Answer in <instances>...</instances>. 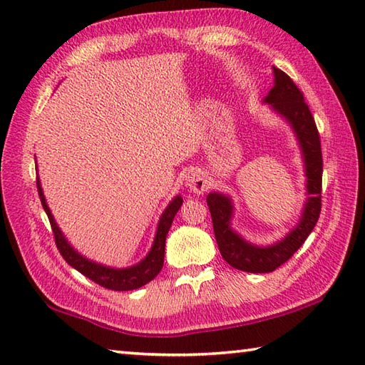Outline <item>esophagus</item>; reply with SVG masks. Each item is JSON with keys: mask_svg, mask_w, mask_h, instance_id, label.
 Segmentation results:
<instances>
[{"mask_svg": "<svg viewBox=\"0 0 365 365\" xmlns=\"http://www.w3.org/2000/svg\"><path fill=\"white\" fill-rule=\"evenodd\" d=\"M185 180H187V187L192 192H197V195H202V192L207 190V180L202 170L199 169L190 170L188 175L185 177Z\"/></svg>", "mask_w": 365, "mask_h": 365, "instance_id": "34e87169", "label": "esophagus"}]
</instances>
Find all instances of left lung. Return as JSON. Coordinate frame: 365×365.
I'll list each match as a JSON object with an SVG mask.
<instances>
[{"label": "left lung", "instance_id": "left-lung-1", "mask_svg": "<svg viewBox=\"0 0 365 365\" xmlns=\"http://www.w3.org/2000/svg\"><path fill=\"white\" fill-rule=\"evenodd\" d=\"M274 83L268 96L262 100L269 105V110L289 123L301 152L306 175V200L298 222L271 245H257L246 240L232 227L235 207L229 195L212 191L207 196L210 208L215 238L222 259L230 267L246 273H271L289 260L306 242L314 230L322 210V174L323 160L320 149V136L309 106L304 103L302 92L287 73L273 67Z\"/></svg>", "mask_w": 365, "mask_h": 365}]
</instances>
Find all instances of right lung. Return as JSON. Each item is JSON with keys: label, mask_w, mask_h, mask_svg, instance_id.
I'll use <instances>...</instances> for the list:
<instances>
[{"label": "right lung", "mask_w": 365, "mask_h": 365, "mask_svg": "<svg viewBox=\"0 0 365 365\" xmlns=\"http://www.w3.org/2000/svg\"><path fill=\"white\" fill-rule=\"evenodd\" d=\"M37 191H38V196H41L43 210L51 222V229L54 234V240H56L58 250L72 268L80 271L81 274L89 277L91 281H94L96 284L115 292L136 290L139 287L145 285L147 282H150L152 279L157 277V274L163 268V262H165L166 235L170 229V224H173L174 216L177 215L178 208L182 207V202H183L180 195H177L173 200H170L168 207L165 208V212L161 213L157 232H155V237H153L152 247L150 251L145 254V257L131 267L114 268V267L103 265V263H98L96 260H91L86 257V255H83L81 252L76 251L71 245V242L66 238V235L63 234V230L59 229L58 222L54 221V216L43 196V190L38 177H37Z\"/></svg>", "instance_id": "add662e5"}]
</instances>
